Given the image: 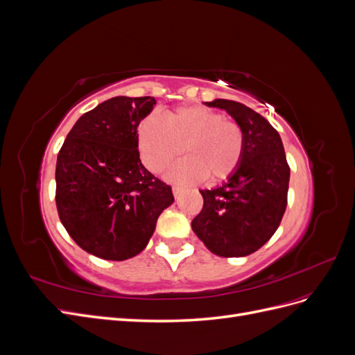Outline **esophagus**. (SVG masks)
<instances>
[{
	"mask_svg": "<svg viewBox=\"0 0 355 355\" xmlns=\"http://www.w3.org/2000/svg\"><path fill=\"white\" fill-rule=\"evenodd\" d=\"M182 191H184V189L175 187V188H173V196H175L176 198H179V197H180V194H182Z\"/></svg>",
	"mask_w": 355,
	"mask_h": 355,
	"instance_id": "34e87169",
	"label": "esophagus"
}]
</instances>
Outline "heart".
I'll list each match as a JSON object with an SVG mask.
<instances>
[{
    "mask_svg": "<svg viewBox=\"0 0 355 355\" xmlns=\"http://www.w3.org/2000/svg\"><path fill=\"white\" fill-rule=\"evenodd\" d=\"M139 148L145 164L163 171L182 153L188 154L168 170L176 184H198L207 176L211 182L230 178L237 170L244 148L239 124L202 106H184L166 118L148 116L139 128Z\"/></svg>",
    "mask_w": 355,
    "mask_h": 355,
    "instance_id": "heart-1",
    "label": "heart"
}]
</instances>
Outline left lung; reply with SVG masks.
I'll return each mask as SVG.
<instances>
[{
    "label": "left lung",
    "instance_id": "left-lung-1",
    "mask_svg": "<svg viewBox=\"0 0 355 355\" xmlns=\"http://www.w3.org/2000/svg\"><path fill=\"white\" fill-rule=\"evenodd\" d=\"M227 111L244 136L237 170L213 189H201L204 206L192 231L222 257H243L259 250L280 225L287 206L290 168L282 137L262 115L228 99L206 102Z\"/></svg>",
    "mask_w": 355,
    "mask_h": 355
}]
</instances>
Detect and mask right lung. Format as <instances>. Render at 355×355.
<instances>
[{"instance_id":"right-lung-1","label":"right lung","mask_w":355,"mask_h":355,"mask_svg":"<svg viewBox=\"0 0 355 355\" xmlns=\"http://www.w3.org/2000/svg\"><path fill=\"white\" fill-rule=\"evenodd\" d=\"M151 96H116L73 124L56 163V206L83 250L125 261L151 240L158 216L173 204L171 188L139 158L137 127L155 105Z\"/></svg>"}]
</instances>
